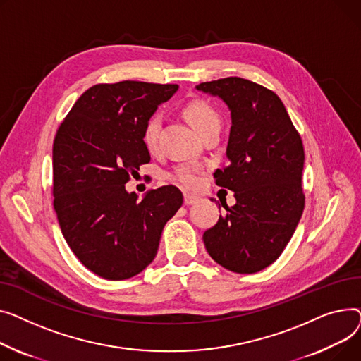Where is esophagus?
Listing matches in <instances>:
<instances>
[{
	"label": "esophagus",
	"mask_w": 361,
	"mask_h": 361,
	"mask_svg": "<svg viewBox=\"0 0 361 361\" xmlns=\"http://www.w3.org/2000/svg\"><path fill=\"white\" fill-rule=\"evenodd\" d=\"M198 201V198L195 197V195H190V194H185L183 195V204L185 205H192V204H195Z\"/></svg>",
	"instance_id": "34e87169"
}]
</instances>
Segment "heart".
<instances>
[{
  "label": "heart",
  "mask_w": 361,
  "mask_h": 361,
  "mask_svg": "<svg viewBox=\"0 0 361 361\" xmlns=\"http://www.w3.org/2000/svg\"><path fill=\"white\" fill-rule=\"evenodd\" d=\"M183 115L188 119V122L192 125V128L201 135L204 131L208 128H213V126H220V116L217 111L211 106L208 102L197 99L189 102L185 109ZM159 130H160V119L157 116H152L144 125V131H142V141L144 144L150 148H154L157 144L159 138ZM175 180L179 183L188 186V188H194L197 186L200 178L198 172L194 167H179L173 173Z\"/></svg>",
  "instance_id": "b5f03b06"
}]
</instances>
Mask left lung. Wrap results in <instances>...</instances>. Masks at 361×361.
Wrapping results in <instances>:
<instances>
[{"instance_id": "8db88e82", "label": "left lung", "mask_w": 361, "mask_h": 361, "mask_svg": "<svg viewBox=\"0 0 361 361\" xmlns=\"http://www.w3.org/2000/svg\"><path fill=\"white\" fill-rule=\"evenodd\" d=\"M198 90L219 96L231 112L228 164L216 183L235 192L236 204L205 230L204 243L221 267L258 272L279 259L305 208L300 134L272 90L240 77L201 82Z\"/></svg>"}]
</instances>
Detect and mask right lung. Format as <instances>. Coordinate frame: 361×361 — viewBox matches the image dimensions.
Here are the masks:
<instances>
[{
  "mask_svg": "<svg viewBox=\"0 0 361 361\" xmlns=\"http://www.w3.org/2000/svg\"><path fill=\"white\" fill-rule=\"evenodd\" d=\"M178 84H96L63 118L52 148L54 208L80 262L106 280H126L154 259L164 224L183 202L167 185L138 202L125 183L150 161L145 122Z\"/></svg>",
  "mask_w": 361,
  "mask_h": 361,
  "instance_id": "add662e5",
  "label": "right lung"
}]
</instances>
